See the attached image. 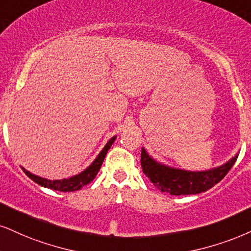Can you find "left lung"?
<instances>
[{"mask_svg":"<svg viewBox=\"0 0 251 251\" xmlns=\"http://www.w3.org/2000/svg\"><path fill=\"white\" fill-rule=\"evenodd\" d=\"M237 157L239 152L222 165L205 171H187L157 162L142 148L141 165L144 175L158 190L171 196H188L206 192L222 180Z\"/></svg>","mask_w":251,"mask_h":251,"instance_id":"obj_1","label":"left lung"}]
</instances>
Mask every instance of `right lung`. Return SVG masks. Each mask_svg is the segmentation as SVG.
<instances>
[{
  "mask_svg": "<svg viewBox=\"0 0 251 251\" xmlns=\"http://www.w3.org/2000/svg\"><path fill=\"white\" fill-rule=\"evenodd\" d=\"M116 140V136L111 137L109 141L107 142V144L104 145V148L100 151V153L98 154L97 158L93 160V163L88 168H86L82 172L78 173V175L72 176L70 178H64L59 179V180H50V179H46L43 177H39V176L33 175L30 171H27L24 168H22L24 173L29 177L31 180H33L37 184L40 185V186L50 188V190L54 191H60V192H73L78 191L80 188L85 186V185H88L93 179L97 177L99 170H100L102 163H103L104 157L108 152V150L110 149V147L113 145L114 141Z\"/></svg>",
  "mask_w": 251,
  "mask_h": 251,
  "instance_id": "right-lung-1",
  "label": "right lung"
}]
</instances>
